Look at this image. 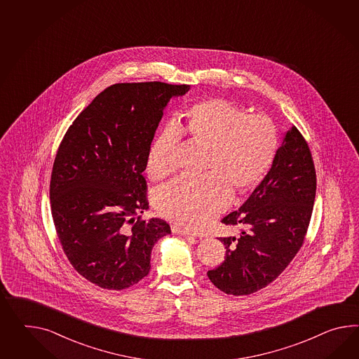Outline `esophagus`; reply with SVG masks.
Returning <instances> with one entry per match:
<instances>
[{
	"label": "esophagus",
	"mask_w": 359,
	"mask_h": 359,
	"mask_svg": "<svg viewBox=\"0 0 359 359\" xmlns=\"http://www.w3.org/2000/svg\"><path fill=\"white\" fill-rule=\"evenodd\" d=\"M171 229H172V232H174V233H176V235H182V236H198V235H196V233H192V232H189V231H187V229H184V228L179 227V226H172V227H171Z\"/></svg>",
	"instance_id": "esophagus-1"
}]
</instances>
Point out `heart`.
<instances>
[{"label":"heart","mask_w":359,"mask_h":359,"mask_svg":"<svg viewBox=\"0 0 359 359\" xmlns=\"http://www.w3.org/2000/svg\"><path fill=\"white\" fill-rule=\"evenodd\" d=\"M185 136L205 148L201 179L179 177L157 194L161 215L179 226L202 228L232 198L249 192L267 174L278 149V135L262 114H248L224 98L191 106L179 124H168L149 149L147 171L162 180L175 171L176 150Z\"/></svg>","instance_id":"1"}]
</instances>
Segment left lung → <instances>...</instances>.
Returning a JSON list of instances; mask_svg holds the SVG:
<instances>
[{
    "label": "left lung",
    "mask_w": 359,
    "mask_h": 359,
    "mask_svg": "<svg viewBox=\"0 0 359 359\" xmlns=\"http://www.w3.org/2000/svg\"><path fill=\"white\" fill-rule=\"evenodd\" d=\"M315 191L311 151L293 126L261 184L238 210L222 219L241 229L237 236L219 237L226 258L208 271L211 283L227 294L245 296L276 279L304 244Z\"/></svg>",
    "instance_id": "left-lung-1"
}]
</instances>
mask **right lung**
Instances as JSON below:
<instances>
[{"label": "right lung", "instance_id": "right-lung-1", "mask_svg": "<svg viewBox=\"0 0 359 359\" xmlns=\"http://www.w3.org/2000/svg\"><path fill=\"white\" fill-rule=\"evenodd\" d=\"M191 86L161 81L106 88L66 132L53 165L50 205L62 249L72 267L100 288L122 290L144 279L150 254L171 233L148 210L149 149L163 110Z\"/></svg>", "mask_w": 359, "mask_h": 359}]
</instances>
